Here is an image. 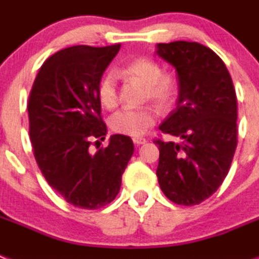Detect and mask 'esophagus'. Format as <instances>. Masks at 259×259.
Masks as SVG:
<instances>
[{"instance_id":"esophagus-1","label":"esophagus","mask_w":259,"mask_h":259,"mask_svg":"<svg viewBox=\"0 0 259 259\" xmlns=\"http://www.w3.org/2000/svg\"><path fill=\"white\" fill-rule=\"evenodd\" d=\"M133 142L136 143V145H143V143L147 142V140L146 138H143V137H134Z\"/></svg>"}]
</instances>
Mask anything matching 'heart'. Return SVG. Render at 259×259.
I'll return each mask as SVG.
<instances>
[{"label": "heart", "instance_id": "obj_1", "mask_svg": "<svg viewBox=\"0 0 259 259\" xmlns=\"http://www.w3.org/2000/svg\"><path fill=\"white\" fill-rule=\"evenodd\" d=\"M123 73L142 81L146 85V99L153 100L162 108H167L175 101L178 95V81L171 73H163L162 67L155 60L140 58L129 63ZM100 104L106 109H114L118 105V87L114 73L109 72L100 80L97 87ZM156 113L150 106L123 108L110 117V129L123 136L138 137L146 133L154 125Z\"/></svg>", "mask_w": 259, "mask_h": 259}]
</instances>
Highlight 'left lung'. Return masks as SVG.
Masks as SVG:
<instances>
[{
	"instance_id": "1",
	"label": "left lung",
	"mask_w": 259,
	"mask_h": 259,
	"mask_svg": "<svg viewBox=\"0 0 259 259\" xmlns=\"http://www.w3.org/2000/svg\"><path fill=\"white\" fill-rule=\"evenodd\" d=\"M156 54L175 67L177 108L159 126L180 142L155 140L156 177L163 193L179 205L212 196L229 172L237 147V97L225 63L196 42L159 43Z\"/></svg>"
}]
</instances>
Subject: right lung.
Listing matches in <instances>:
<instances>
[{
    "label": "right lung",
    "instance_id": "1",
    "mask_svg": "<svg viewBox=\"0 0 259 259\" xmlns=\"http://www.w3.org/2000/svg\"><path fill=\"white\" fill-rule=\"evenodd\" d=\"M119 47L60 50L43 63L30 91L29 130L36 163L47 183L77 208L99 209L113 201L134 153L132 138L122 134L110 137L96 154L89 151L93 140H105L97 87Z\"/></svg>",
    "mask_w": 259,
    "mask_h": 259
}]
</instances>
